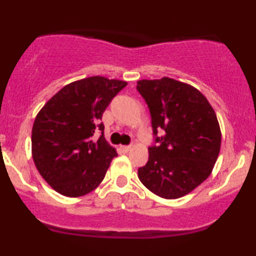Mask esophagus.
<instances>
[{"label":"esophagus","mask_w":256,"mask_h":256,"mask_svg":"<svg viewBox=\"0 0 256 256\" xmlns=\"http://www.w3.org/2000/svg\"><path fill=\"white\" fill-rule=\"evenodd\" d=\"M119 149L122 152H128L131 150V146H120Z\"/></svg>","instance_id":"obj_1"}]
</instances>
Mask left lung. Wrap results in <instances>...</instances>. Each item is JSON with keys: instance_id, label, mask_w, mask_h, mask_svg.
Returning a JSON list of instances; mask_svg holds the SVG:
<instances>
[{"instance_id": "obj_1", "label": "left lung", "mask_w": 256, "mask_h": 256, "mask_svg": "<svg viewBox=\"0 0 256 256\" xmlns=\"http://www.w3.org/2000/svg\"><path fill=\"white\" fill-rule=\"evenodd\" d=\"M136 88L149 108L154 137L138 178L156 196L180 198L206 180L217 161L216 113L198 89L173 78L140 80Z\"/></svg>"}]
</instances>
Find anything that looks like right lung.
Returning <instances> with one entry per match:
<instances>
[{
  "instance_id": "add662e5",
  "label": "right lung",
  "mask_w": 256,
  "mask_h": 256,
  "mask_svg": "<svg viewBox=\"0 0 256 256\" xmlns=\"http://www.w3.org/2000/svg\"><path fill=\"white\" fill-rule=\"evenodd\" d=\"M128 83L102 76L62 88L38 113L32 128L36 167L54 190L66 196L92 192L118 156L104 136V110ZM98 130V141L92 136Z\"/></svg>"
}]
</instances>
